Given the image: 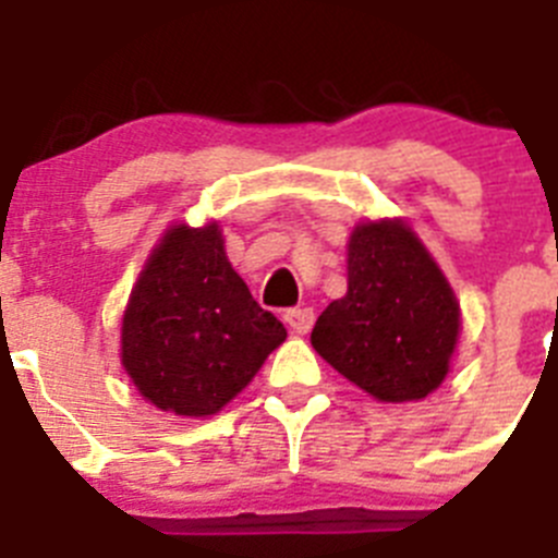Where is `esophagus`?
Listing matches in <instances>:
<instances>
[{
	"instance_id": "1",
	"label": "esophagus",
	"mask_w": 558,
	"mask_h": 558,
	"mask_svg": "<svg viewBox=\"0 0 558 558\" xmlns=\"http://www.w3.org/2000/svg\"><path fill=\"white\" fill-rule=\"evenodd\" d=\"M284 322L290 324V329H293V332L304 335V332H310V329H313L315 313H313V307H293V310H288V313H284Z\"/></svg>"
}]
</instances>
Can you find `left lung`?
Instances as JSON below:
<instances>
[{
  "instance_id": "left-lung-1",
  "label": "left lung",
  "mask_w": 558,
  "mask_h": 558,
  "mask_svg": "<svg viewBox=\"0 0 558 558\" xmlns=\"http://www.w3.org/2000/svg\"><path fill=\"white\" fill-rule=\"evenodd\" d=\"M349 290L315 322L313 349L379 402H413L441 386L456 352V293L411 226L360 223L349 236Z\"/></svg>"
}]
</instances>
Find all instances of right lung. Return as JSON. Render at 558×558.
<instances>
[{
	"label": "right lung",
	"mask_w": 558,
	"mask_h": 558,
	"mask_svg": "<svg viewBox=\"0 0 558 558\" xmlns=\"http://www.w3.org/2000/svg\"><path fill=\"white\" fill-rule=\"evenodd\" d=\"M288 338L231 268L218 223L172 226L122 315V366L142 397L175 416H211Z\"/></svg>",
	"instance_id": "right-lung-1"
}]
</instances>
